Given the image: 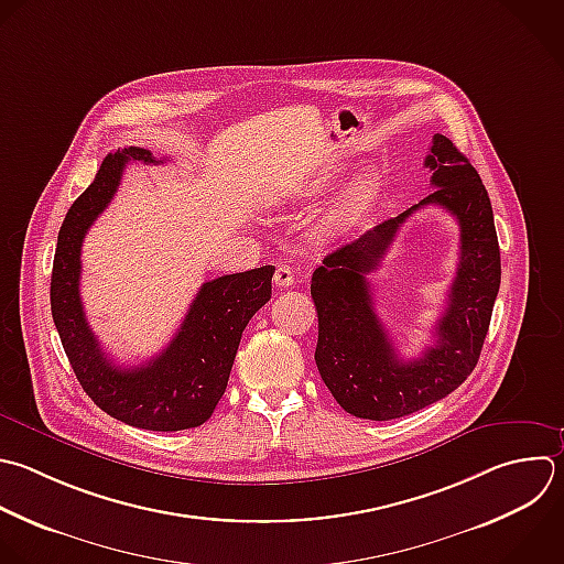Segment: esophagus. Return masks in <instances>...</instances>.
<instances>
[{
  "instance_id": "34e87169",
  "label": "esophagus",
  "mask_w": 564,
  "mask_h": 564,
  "mask_svg": "<svg viewBox=\"0 0 564 564\" xmlns=\"http://www.w3.org/2000/svg\"><path fill=\"white\" fill-rule=\"evenodd\" d=\"M273 282H275V286H278V289H289V286L295 282V278H293V269H291V267H286V264H280V267L275 269Z\"/></svg>"
}]
</instances>
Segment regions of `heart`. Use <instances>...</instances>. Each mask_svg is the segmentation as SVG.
Listing matches in <instances>:
<instances>
[{
  "instance_id": "1",
  "label": "heart",
  "mask_w": 564,
  "mask_h": 564,
  "mask_svg": "<svg viewBox=\"0 0 564 564\" xmlns=\"http://www.w3.org/2000/svg\"><path fill=\"white\" fill-rule=\"evenodd\" d=\"M337 181V172H326L319 174L317 178H313L311 183H306L304 187H300V194L306 196H315L326 192L333 183ZM381 198V178L375 172H364L361 176H357L348 189L339 196V200L335 203V207L330 209V214L322 220V236H339L348 229H352L355 225H359L377 205V200Z\"/></svg>"
}]
</instances>
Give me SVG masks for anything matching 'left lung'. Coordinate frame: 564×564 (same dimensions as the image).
<instances>
[{
  "label": "left lung",
  "instance_id": "obj_1",
  "mask_svg": "<svg viewBox=\"0 0 564 564\" xmlns=\"http://www.w3.org/2000/svg\"><path fill=\"white\" fill-rule=\"evenodd\" d=\"M425 167L436 187L430 196L328 253L311 280L317 370L335 401L359 419H399L456 390L480 357L498 295L500 249L478 172L443 134H434ZM425 204H438L457 218L462 253L435 346L403 362L373 311L365 275L378 265L398 227Z\"/></svg>",
  "mask_w": 564,
  "mask_h": 564
}]
</instances>
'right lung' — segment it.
<instances>
[{"label":"right lung","mask_w":564,"mask_h":564,"mask_svg":"<svg viewBox=\"0 0 564 564\" xmlns=\"http://www.w3.org/2000/svg\"><path fill=\"white\" fill-rule=\"evenodd\" d=\"M128 163L159 165L163 161L143 148L110 152L93 185L73 203L59 229L53 262V319L82 388L104 412L154 432L198 427L225 394L242 330L271 300L275 267L205 282L163 352L134 368L117 366L88 326L79 278L84 238L115 198Z\"/></svg>","instance_id":"right-lung-1"}]
</instances>
